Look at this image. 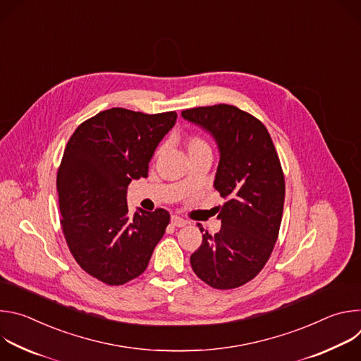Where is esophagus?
Segmentation results:
<instances>
[{
    "label": "esophagus",
    "mask_w": 361,
    "mask_h": 361,
    "mask_svg": "<svg viewBox=\"0 0 361 361\" xmlns=\"http://www.w3.org/2000/svg\"><path fill=\"white\" fill-rule=\"evenodd\" d=\"M187 220H184V219H181V217H178V216H171V224L174 226V227H184V226H187Z\"/></svg>",
    "instance_id": "obj_1"
}]
</instances>
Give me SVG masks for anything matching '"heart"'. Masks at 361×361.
Instances as JSON below:
<instances>
[{
	"label": "heart",
	"mask_w": 361,
	"mask_h": 361,
	"mask_svg": "<svg viewBox=\"0 0 361 361\" xmlns=\"http://www.w3.org/2000/svg\"><path fill=\"white\" fill-rule=\"evenodd\" d=\"M185 144H187V149H188V152H190V151L200 149V148H210L207 142H205L201 137H197V135H191V137H188V138H187V141H185ZM160 154H161V148H160V149H157V154H156V156L159 157Z\"/></svg>",
	"instance_id": "obj_1"
}]
</instances>
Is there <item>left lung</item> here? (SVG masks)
Segmentation results:
<instances>
[{
	"mask_svg": "<svg viewBox=\"0 0 361 361\" xmlns=\"http://www.w3.org/2000/svg\"><path fill=\"white\" fill-rule=\"evenodd\" d=\"M183 118L209 131L219 147L214 187L227 201L219 207L221 228L204 231L190 263L204 283L230 290L262 271L279 237L284 174L264 124L228 104L184 110Z\"/></svg>",
	"mask_w": 361,
	"mask_h": 361,
	"instance_id": "1",
	"label": "left lung"
}]
</instances>
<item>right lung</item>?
<instances>
[{"instance_id":"add662e5","label":"right lung","mask_w":361,"mask_h":361,"mask_svg":"<svg viewBox=\"0 0 361 361\" xmlns=\"http://www.w3.org/2000/svg\"><path fill=\"white\" fill-rule=\"evenodd\" d=\"M176 120V111L110 109L80 124L67 142L57 174L63 233L80 267L109 286L144 273L170 223L164 209L130 217L127 188L147 177Z\"/></svg>"}]
</instances>
